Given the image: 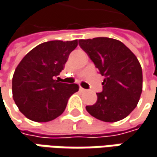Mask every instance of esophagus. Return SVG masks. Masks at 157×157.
<instances>
[{"instance_id":"esophagus-1","label":"esophagus","mask_w":157,"mask_h":157,"mask_svg":"<svg viewBox=\"0 0 157 157\" xmlns=\"http://www.w3.org/2000/svg\"><path fill=\"white\" fill-rule=\"evenodd\" d=\"M79 90H80V91H82V92H85V91H86V90H85V89H83L82 87H80L79 88Z\"/></svg>"}]
</instances>
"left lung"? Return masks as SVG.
Here are the masks:
<instances>
[{"label":"left lung","mask_w":157,"mask_h":157,"mask_svg":"<svg viewBox=\"0 0 157 157\" xmlns=\"http://www.w3.org/2000/svg\"><path fill=\"white\" fill-rule=\"evenodd\" d=\"M79 45L105 76L97 102L86 106L88 113L108 123L125 118L137 106L142 92V69L138 59L123 42L112 38L79 40Z\"/></svg>","instance_id":"obj_1"}]
</instances>
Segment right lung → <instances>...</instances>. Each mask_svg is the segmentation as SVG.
I'll return each instance as SVG.
<instances>
[{
	"label": "right lung",
	"mask_w": 157,
	"mask_h": 157,
	"mask_svg": "<svg viewBox=\"0 0 157 157\" xmlns=\"http://www.w3.org/2000/svg\"><path fill=\"white\" fill-rule=\"evenodd\" d=\"M74 41H50L33 48L20 61L12 78V93L19 111L28 119L49 122L66 109L68 98L78 91L76 83H62L54 77L65 67Z\"/></svg>",
	"instance_id": "obj_1"
}]
</instances>
